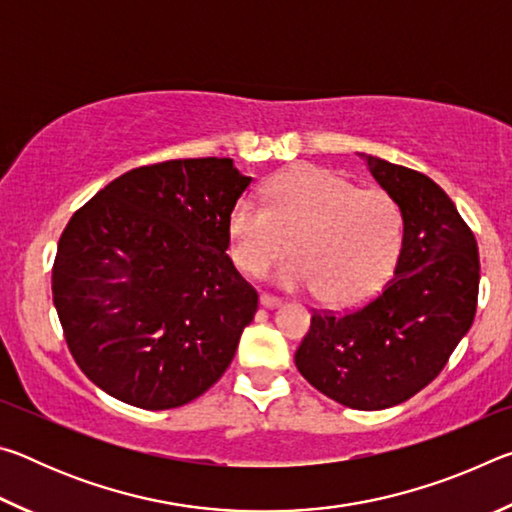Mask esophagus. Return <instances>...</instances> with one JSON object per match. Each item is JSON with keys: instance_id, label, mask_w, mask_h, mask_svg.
Returning <instances> with one entry per match:
<instances>
[{"instance_id": "esophagus-1", "label": "esophagus", "mask_w": 512, "mask_h": 512, "mask_svg": "<svg viewBox=\"0 0 512 512\" xmlns=\"http://www.w3.org/2000/svg\"><path fill=\"white\" fill-rule=\"evenodd\" d=\"M259 302H262V307L273 309V307H280L282 305V298L273 296V293H262V296H259Z\"/></svg>"}]
</instances>
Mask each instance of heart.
I'll list each match as a JSON object with an SVG mask.
<instances>
[{"mask_svg":"<svg viewBox=\"0 0 512 512\" xmlns=\"http://www.w3.org/2000/svg\"><path fill=\"white\" fill-rule=\"evenodd\" d=\"M230 255L239 271L266 275L293 244L280 280L316 289L327 305H357L393 275L404 246L400 203L384 189H359L339 173L300 167L266 189V205L241 196L228 214Z\"/></svg>","mask_w":512,"mask_h":512,"instance_id":"b5f03b06","label":"heart"}]
</instances>
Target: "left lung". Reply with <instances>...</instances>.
I'll return each instance as SVG.
<instances>
[{"label": "left lung", "instance_id": "obj_1", "mask_svg": "<svg viewBox=\"0 0 512 512\" xmlns=\"http://www.w3.org/2000/svg\"><path fill=\"white\" fill-rule=\"evenodd\" d=\"M404 216L395 277L348 311L314 309L296 366L329 400L359 411L402 404L440 375L479 300L474 232L429 176L366 155Z\"/></svg>", "mask_w": 512, "mask_h": 512}]
</instances>
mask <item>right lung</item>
I'll return each mask as SVG.
<instances>
[{
  "label": "right lung",
  "instance_id": "obj_1",
  "mask_svg": "<svg viewBox=\"0 0 512 512\" xmlns=\"http://www.w3.org/2000/svg\"><path fill=\"white\" fill-rule=\"evenodd\" d=\"M248 185L230 158L167 160L115 178L72 214L51 291L67 348L101 391L164 411L228 370L257 311L225 253Z\"/></svg>",
  "mask_w": 512,
  "mask_h": 512
}]
</instances>
